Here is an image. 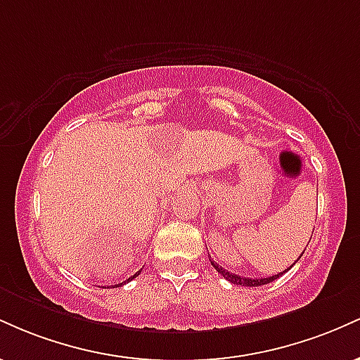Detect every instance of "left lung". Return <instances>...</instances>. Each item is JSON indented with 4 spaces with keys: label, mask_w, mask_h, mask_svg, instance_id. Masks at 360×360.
Instances as JSON below:
<instances>
[{
    "label": "left lung",
    "mask_w": 360,
    "mask_h": 360,
    "mask_svg": "<svg viewBox=\"0 0 360 360\" xmlns=\"http://www.w3.org/2000/svg\"><path fill=\"white\" fill-rule=\"evenodd\" d=\"M309 240H311V238H309ZM303 255V254H301ZM300 255V257H301ZM210 257V255H208ZM298 257V259H300ZM210 260H212V266L214 267V269L218 271V274H221L223 278H225L226 281H230V283L232 284H237V286H262V284H269V283H272V281L274 279H278L279 276H283L284 272L286 271H289V269H286V271H283V272H279V274H274V276H269V278H243V276H238V274H233V272H229L226 269H223L221 266H218L217 262H214V260L210 257ZM292 267V266H291Z\"/></svg>",
    "instance_id": "8db88e82"
}]
</instances>
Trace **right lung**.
<instances>
[{
  "instance_id": "right-lung-1",
  "label": "right lung",
  "mask_w": 360,
  "mask_h": 360,
  "mask_svg": "<svg viewBox=\"0 0 360 360\" xmlns=\"http://www.w3.org/2000/svg\"><path fill=\"white\" fill-rule=\"evenodd\" d=\"M140 272H142V269H140V271H137V272H135V274H134V276H130V278H128L127 281H123V283H118V284H115V286H111V288H122V286H123V284H127V283H128V281H131V279H135V278H137V276L140 274Z\"/></svg>"
}]
</instances>
